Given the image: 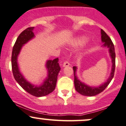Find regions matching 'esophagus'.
<instances>
[{"instance_id":"34e87169","label":"esophagus","mask_w":126,"mask_h":126,"mask_svg":"<svg viewBox=\"0 0 126 126\" xmlns=\"http://www.w3.org/2000/svg\"><path fill=\"white\" fill-rule=\"evenodd\" d=\"M70 66V63H69V62H67V61H65V62H64V63H63V67H67V66Z\"/></svg>"}]
</instances>
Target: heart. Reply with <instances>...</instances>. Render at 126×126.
Returning <instances> with one entry per match:
<instances>
[{"label":"heart","mask_w":126,"mask_h":126,"mask_svg":"<svg viewBox=\"0 0 126 126\" xmlns=\"http://www.w3.org/2000/svg\"><path fill=\"white\" fill-rule=\"evenodd\" d=\"M85 38H82V39H81V41H79V43H81V42H84V41H85Z\"/></svg>","instance_id":"b5f03b06"}]
</instances>
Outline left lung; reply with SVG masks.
Wrapping results in <instances>:
<instances>
[{"label": "left lung", "mask_w": 126, "mask_h": 126, "mask_svg": "<svg viewBox=\"0 0 126 126\" xmlns=\"http://www.w3.org/2000/svg\"><path fill=\"white\" fill-rule=\"evenodd\" d=\"M101 39L102 42L104 43L103 46L107 47L109 48V51H110V54L112 59V63L111 73H110V78H108V79L106 82L102 84L99 87H90L85 85V84L81 82L78 79L76 76V72H77V68L76 66H74L73 69H74V74L75 87V90L77 91V92H78L79 93L83 95V96H93L102 93L107 87V86L109 85V84L110 83V82L114 77L115 68V52L114 44L112 42L111 39L109 37V36L102 29H101Z\"/></svg>", "instance_id": "left-lung-1"}]
</instances>
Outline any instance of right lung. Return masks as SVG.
I'll list each match as a JSON object with an SVG mask.
<instances>
[{"mask_svg": "<svg viewBox=\"0 0 126 126\" xmlns=\"http://www.w3.org/2000/svg\"><path fill=\"white\" fill-rule=\"evenodd\" d=\"M33 27H28L22 32L16 39L12 52V70L15 79L24 90L34 96L42 97L49 94L54 90L60 67L58 63V58L53 60H48L46 64L47 68L48 69V77L41 86H36L30 84L20 72L17 63L18 56L24 44L34 36L33 32Z\"/></svg>", "mask_w": 126, "mask_h": 126, "instance_id": "right-lung-1", "label": "right lung"}]
</instances>
